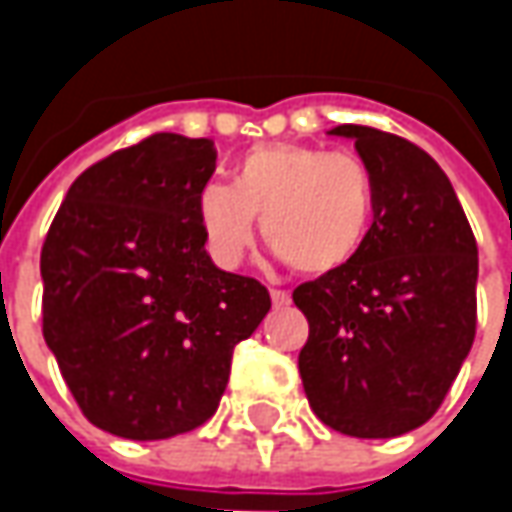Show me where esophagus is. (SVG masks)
<instances>
[{
  "mask_svg": "<svg viewBox=\"0 0 512 512\" xmlns=\"http://www.w3.org/2000/svg\"><path fill=\"white\" fill-rule=\"evenodd\" d=\"M270 299H273V307L290 305V293L287 290H270Z\"/></svg>",
  "mask_w": 512,
  "mask_h": 512,
  "instance_id": "1",
  "label": "esophagus"
}]
</instances>
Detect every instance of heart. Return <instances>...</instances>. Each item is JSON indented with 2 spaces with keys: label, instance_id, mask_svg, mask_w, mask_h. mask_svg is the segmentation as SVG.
Segmentation results:
<instances>
[{
  "label": "heart",
  "instance_id": "b5f03b06",
  "mask_svg": "<svg viewBox=\"0 0 512 512\" xmlns=\"http://www.w3.org/2000/svg\"><path fill=\"white\" fill-rule=\"evenodd\" d=\"M376 187L356 153L310 145H262L239 162L233 185L207 182L196 216L207 253L236 267L253 245V216L265 242L290 270L327 276L347 267L367 242Z\"/></svg>",
  "mask_w": 512,
  "mask_h": 512
}]
</instances>
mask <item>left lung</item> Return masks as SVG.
<instances>
[{
    "label": "left lung",
    "instance_id": "8db88e82",
    "mask_svg": "<svg viewBox=\"0 0 512 512\" xmlns=\"http://www.w3.org/2000/svg\"><path fill=\"white\" fill-rule=\"evenodd\" d=\"M373 173V225L342 270L293 290L313 413L356 439L422 427L476 339L479 247L444 170L396 133L339 125Z\"/></svg>",
    "mask_w": 512,
    "mask_h": 512
}]
</instances>
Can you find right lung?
Masks as SVG:
<instances>
[{"instance_id":"right-lung-1","label":"right lung","mask_w":512,"mask_h":512,"mask_svg":"<svg viewBox=\"0 0 512 512\" xmlns=\"http://www.w3.org/2000/svg\"><path fill=\"white\" fill-rule=\"evenodd\" d=\"M210 139L153 133L90 165L42 245V333L85 419L156 442L205 424L233 347L270 310L262 282L210 262L196 196Z\"/></svg>"}]
</instances>
